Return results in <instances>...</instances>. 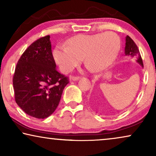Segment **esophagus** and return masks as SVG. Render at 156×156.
I'll use <instances>...</instances> for the list:
<instances>
[{
	"instance_id": "34e87169",
	"label": "esophagus",
	"mask_w": 156,
	"mask_h": 156,
	"mask_svg": "<svg viewBox=\"0 0 156 156\" xmlns=\"http://www.w3.org/2000/svg\"><path fill=\"white\" fill-rule=\"evenodd\" d=\"M80 79V76H72V77H71V80L72 81H77Z\"/></svg>"
}]
</instances>
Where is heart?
Returning a JSON list of instances; mask_svg holds the SVG:
<instances>
[{"mask_svg": "<svg viewBox=\"0 0 156 156\" xmlns=\"http://www.w3.org/2000/svg\"><path fill=\"white\" fill-rule=\"evenodd\" d=\"M67 47L55 49L54 58L64 73L71 72L82 60L93 72L106 69L114 62L120 50L119 36L113 32L93 35L81 34L70 38Z\"/></svg>", "mask_w": 156, "mask_h": 156, "instance_id": "b5f03b06", "label": "heart"}]
</instances>
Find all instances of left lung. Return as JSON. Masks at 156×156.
<instances>
[{
  "mask_svg": "<svg viewBox=\"0 0 156 156\" xmlns=\"http://www.w3.org/2000/svg\"><path fill=\"white\" fill-rule=\"evenodd\" d=\"M126 43H125V50L124 54L126 56H130L131 57H134L136 58V62L141 66L142 68H144V64H143V61L140 57L139 50H138V47L136 46L135 42L133 40L127 35L126 37Z\"/></svg>",
  "mask_w": 156,
  "mask_h": 156,
  "instance_id": "obj_1",
  "label": "left lung"
}]
</instances>
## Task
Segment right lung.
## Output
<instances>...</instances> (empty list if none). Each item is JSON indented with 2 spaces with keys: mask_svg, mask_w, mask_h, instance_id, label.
<instances>
[{
  "mask_svg": "<svg viewBox=\"0 0 156 156\" xmlns=\"http://www.w3.org/2000/svg\"><path fill=\"white\" fill-rule=\"evenodd\" d=\"M50 38H40L27 48L18 62L12 80L17 104L37 119L53 114L69 83L57 71Z\"/></svg>",
  "mask_w": 156,
  "mask_h": 156,
  "instance_id": "1",
  "label": "right lung"
}]
</instances>
